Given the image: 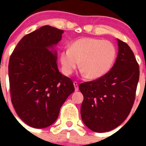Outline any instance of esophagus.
<instances>
[{
    "label": "esophagus",
    "mask_w": 146,
    "mask_h": 146,
    "mask_svg": "<svg viewBox=\"0 0 146 146\" xmlns=\"http://www.w3.org/2000/svg\"><path fill=\"white\" fill-rule=\"evenodd\" d=\"M73 85H74V87H75V90L76 91L78 90V82L76 81H74L73 82Z\"/></svg>",
    "instance_id": "obj_1"
}]
</instances>
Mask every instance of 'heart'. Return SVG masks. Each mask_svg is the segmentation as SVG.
I'll return each instance as SVG.
<instances>
[{"label":"heart","instance_id":"obj_1","mask_svg":"<svg viewBox=\"0 0 146 146\" xmlns=\"http://www.w3.org/2000/svg\"><path fill=\"white\" fill-rule=\"evenodd\" d=\"M116 56V47L110 41L80 38L60 53L59 60L61 70L66 76L72 74L80 63V68L85 77L96 80L110 70Z\"/></svg>","mask_w":146,"mask_h":146}]
</instances>
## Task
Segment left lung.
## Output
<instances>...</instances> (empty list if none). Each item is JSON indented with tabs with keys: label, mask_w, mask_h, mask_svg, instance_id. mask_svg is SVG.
Instances as JSON below:
<instances>
[{
	"label": "left lung",
	"mask_w": 146,
	"mask_h": 146,
	"mask_svg": "<svg viewBox=\"0 0 146 146\" xmlns=\"http://www.w3.org/2000/svg\"><path fill=\"white\" fill-rule=\"evenodd\" d=\"M119 52L111 70L100 78L79 85L83 95V123L98 133L110 131L129 116L136 98L139 66L129 46L117 39Z\"/></svg>",
	"instance_id": "8db88e82"
}]
</instances>
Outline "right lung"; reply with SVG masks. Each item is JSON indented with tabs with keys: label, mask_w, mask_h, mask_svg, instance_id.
<instances>
[{
	"label": "right lung",
	"mask_w": 146,
	"mask_h": 146,
	"mask_svg": "<svg viewBox=\"0 0 146 146\" xmlns=\"http://www.w3.org/2000/svg\"><path fill=\"white\" fill-rule=\"evenodd\" d=\"M63 32L43 26L23 36L10 57L12 104L19 117L36 129L52 124L75 90L73 80L58 70L56 51L48 49L61 40Z\"/></svg>",
	"instance_id": "1"
}]
</instances>
